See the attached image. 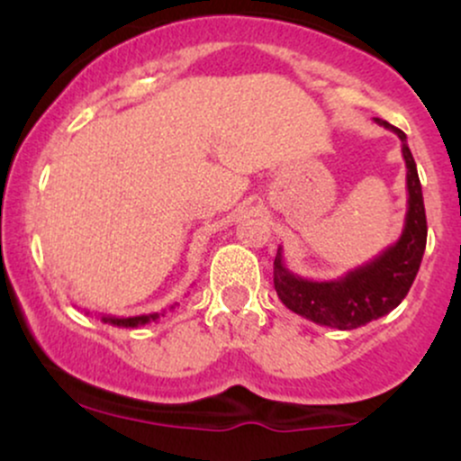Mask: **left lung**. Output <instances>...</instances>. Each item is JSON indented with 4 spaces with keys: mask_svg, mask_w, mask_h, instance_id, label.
<instances>
[{
    "mask_svg": "<svg viewBox=\"0 0 461 461\" xmlns=\"http://www.w3.org/2000/svg\"><path fill=\"white\" fill-rule=\"evenodd\" d=\"M375 123L399 136L407 168V212L399 240L385 247L370 262L330 282H314L294 275L285 267L282 247L277 249L273 262L275 290L285 308L316 325L342 331L357 330L370 321L382 319L405 299L420 268L427 245L425 201L414 156L407 147V136L384 119H375Z\"/></svg>",
    "mask_w": 461,
    "mask_h": 461,
    "instance_id": "obj_1",
    "label": "left lung"
}]
</instances>
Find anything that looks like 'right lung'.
I'll use <instances>...</instances> for the list:
<instances>
[{"label":"right lung","instance_id":"right-lung-1","mask_svg":"<svg viewBox=\"0 0 461 461\" xmlns=\"http://www.w3.org/2000/svg\"><path fill=\"white\" fill-rule=\"evenodd\" d=\"M177 303H173L168 310H176ZM164 312H151V314H140V316H128V319H119V316H102L104 322H108V325H114V327H125V330H136V327H142V325H149V322L158 321L160 316H164ZM86 314H91V312H86Z\"/></svg>","mask_w":461,"mask_h":461}]
</instances>
